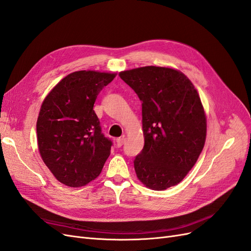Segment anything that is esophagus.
<instances>
[{
	"label": "esophagus",
	"mask_w": 251,
	"mask_h": 251,
	"mask_svg": "<svg viewBox=\"0 0 251 251\" xmlns=\"http://www.w3.org/2000/svg\"><path fill=\"white\" fill-rule=\"evenodd\" d=\"M125 141H126V137H125V136H121V137H119V138L116 139V146H117L118 148H120V147L123 146V144L125 143Z\"/></svg>",
	"instance_id": "34e87169"
}]
</instances>
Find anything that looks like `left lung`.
Masks as SVG:
<instances>
[{
    "mask_svg": "<svg viewBox=\"0 0 251 251\" xmlns=\"http://www.w3.org/2000/svg\"><path fill=\"white\" fill-rule=\"evenodd\" d=\"M142 105L144 147L134 168L147 187L163 191L192 170L206 139L200 96L185 75L172 68L148 66L119 73Z\"/></svg>",
    "mask_w": 251,
    "mask_h": 251,
    "instance_id": "obj_1",
    "label": "left lung"
}]
</instances>
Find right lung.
<instances>
[{
	"label": "right lung",
	"instance_id": "right-lung-1",
	"mask_svg": "<svg viewBox=\"0 0 251 251\" xmlns=\"http://www.w3.org/2000/svg\"><path fill=\"white\" fill-rule=\"evenodd\" d=\"M115 73L82 70L67 75L45 98L36 123L43 161L65 185L79 187L100 174L112 141L104 137L94 102Z\"/></svg>",
	"mask_w": 251,
	"mask_h": 251
}]
</instances>
